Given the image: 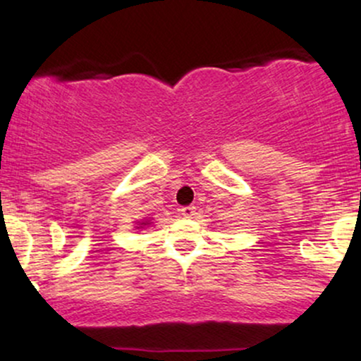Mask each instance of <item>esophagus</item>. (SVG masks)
<instances>
[{"mask_svg":"<svg viewBox=\"0 0 361 361\" xmlns=\"http://www.w3.org/2000/svg\"><path fill=\"white\" fill-rule=\"evenodd\" d=\"M195 214H197V209H195L193 205L183 207V209H181V215H183V217H186V219H192Z\"/></svg>","mask_w":361,"mask_h":361,"instance_id":"obj_1","label":"esophagus"}]
</instances>
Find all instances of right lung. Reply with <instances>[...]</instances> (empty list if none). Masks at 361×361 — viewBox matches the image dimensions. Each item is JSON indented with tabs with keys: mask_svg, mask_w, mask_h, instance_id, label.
<instances>
[{
	"mask_svg": "<svg viewBox=\"0 0 361 361\" xmlns=\"http://www.w3.org/2000/svg\"><path fill=\"white\" fill-rule=\"evenodd\" d=\"M146 224H149V222H142V224H140V226H146Z\"/></svg>",
	"mask_w": 361,
	"mask_h": 361,
	"instance_id": "obj_1",
	"label": "right lung"
}]
</instances>
